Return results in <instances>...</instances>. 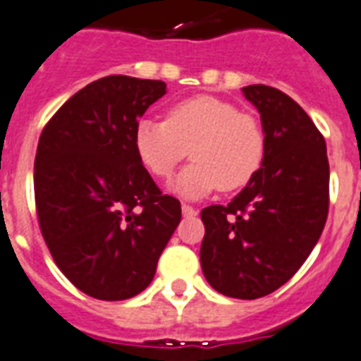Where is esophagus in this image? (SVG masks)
I'll return each instance as SVG.
<instances>
[{"mask_svg": "<svg viewBox=\"0 0 361 361\" xmlns=\"http://www.w3.org/2000/svg\"><path fill=\"white\" fill-rule=\"evenodd\" d=\"M181 213L185 214V216H196V213H198V211H196V209L192 207V205L181 204Z\"/></svg>", "mask_w": 361, "mask_h": 361, "instance_id": "obj_1", "label": "esophagus"}]
</instances>
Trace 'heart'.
<instances>
[{"label": "heart", "mask_w": 361, "mask_h": 361, "mask_svg": "<svg viewBox=\"0 0 361 361\" xmlns=\"http://www.w3.org/2000/svg\"><path fill=\"white\" fill-rule=\"evenodd\" d=\"M134 148L147 171L169 180L190 150L195 161L178 176L174 190L198 198L214 189H242L262 165L266 134L253 114L211 95L176 102L166 119H141Z\"/></svg>", "instance_id": "heart-1"}]
</instances>
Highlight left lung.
<instances>
[{"mask_svg": "<svg viewBox=\"0 0 361 361\" xmlns=\"http://www.w3.org/2000/svg\"><path fill=\"white\" fill-rule=\"evenodd\" d=\"M266 134L262 166L227 205L202 211L200 262L227 298L259 299L295 275L319 240L329 214L325 137L277 87H242Z\"/></svg>", "mask_w": 361, "mask_h": 361, "instance_id": "8db88e82", "label": "left lung"}]
</instances>
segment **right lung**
Instances as JSON below:
<instances>
[{"mask_svg": "<svg viewBox=\"0 0 361 361\" xmlns=\"http://www.w3.org/2000/svg\"><path fill=\"white\" fill-rule=\"evenodd\" d=\"M166 93L163 80L110 75L63 102L42 130L35 202L53 260L80 292L123 301L152 283L181 220L134 148L139 117Z\"/></svg>", "mask_w": 361, "mask_h": 361, "instance_id": "add662e5", "label": "right lung"}]
</instances>
